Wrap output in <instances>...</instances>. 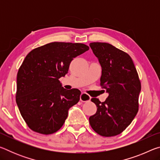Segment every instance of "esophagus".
<instances>
[{"mask_svg": "<svg viewBox=\"0 0 160 160\" xmlns=\"http://www.w3.org/2000/svg\"><path fill=\"white\" fill-rule=\"evenodd\" d=\"M91 99V97L90 95H88V94H86L85 92H82L80 95V101L82 102H89L90 101Z\"/></svg>", "mask_w": 160, "mask_h": 160, "instance_id": "1", "label": "esophagus"}]
</instances>
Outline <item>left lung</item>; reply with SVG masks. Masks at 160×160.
I'll list each match as a JSON object with an SVG mask.
<instances>
[{
	"label": "left lung",
	"mask_w": 160,
	"mask_h": 160,
	"mask_svg": "<svg viewBox=\"0 0 160 160\" xmlns=\"http://www.w3.org/2000/svg\"><path fill=\"white\" fill-rule=\"evenodd\" d=\"M90 47L102 68L100 86L109 96L104 102L91 99L97 110L89 121L97 133L115 136L131 124L138 112L141 82L128 53L105 42H92Z\"/></svg>",
	"instance_id": "obj_1"
}]
</instances>
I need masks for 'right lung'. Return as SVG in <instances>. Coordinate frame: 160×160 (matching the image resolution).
I'll list each match as a JSON object with an SVG mask.
<instances>
[{
    "mask_svg": "<svg viewBox=\"0 0 160 160\" xmlns=\"http://www.w3.org/2000/svg\"><path fill=\"white\" fill-rule=\"evenodd\" d=\"M89 48L81 43L55 42L27 55L18 72L15 98L32 131L49 135L63 126L68 111L79 102L81 92L64 89L59 78L68 73L73 58Z\"/></svg>",
    "mask_w": 160,
    "mask_h": 160,
    "instance_id": "right-lung-1",
    "label": "right lung"
}]
</instances>
